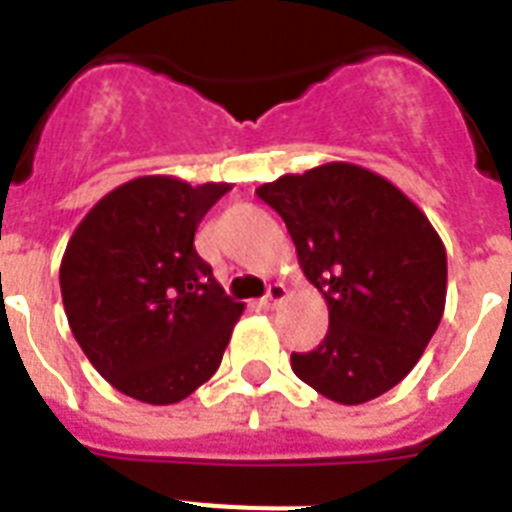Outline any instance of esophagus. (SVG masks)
Wrapping results in <instances>:
<instances>
[{
    "mask_svg": "<svg viewBox=\"0 0 512 512\" xmlns=\"http://www.w3.org/2000/svg\"><path fill=\"white\" fill-rule=\"evenodd\" d=\"M284 297H287V289H284V284H271V287H268V292H265L263 300H260V305H263V308H276V305H279Z\"/></svg>",
    "mask_w": 512,
    "mask_h": 512,
    "instance_id": "1",
    "label": "esophagus"
}]
</instances>
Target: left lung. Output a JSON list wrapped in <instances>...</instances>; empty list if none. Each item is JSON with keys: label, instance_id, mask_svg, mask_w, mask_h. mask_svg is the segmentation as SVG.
<instances>
[{"label": "left lung", "instance_id": "obj_1", "mask_svg": "<svg viewBox=\"0 0 512 512\" xmlns=\"http://www.w3.org/2000/svg\"><path fill=\"white\" fill-rule=\"evenodd\" d=\"M257 196L287 223L305 279L329 308L319 348L292 372L337 404L388 393L420 361L446 303V249L396 185L356 164L284 175Z\"/></svg>", "mask_w": 512, "mask_h": 512}]
</instances>
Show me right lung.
<instances>
[{"instance_id":"1","label":"right lung","mask_w":512,"mask_h":512,"mask_svg":"<svg viewBox=\"0 0 512 512\" xmlns=\"http://www.w3.org/2000/svg\"><path fill=\"white\" fill-rule=\"evenodd\" d=\"M228 183L135 177L87 212L60 263L68 327L90 364L124 396L177 404L223 361L244 305L193 247Z\"/></svg>"}]
</instances>
